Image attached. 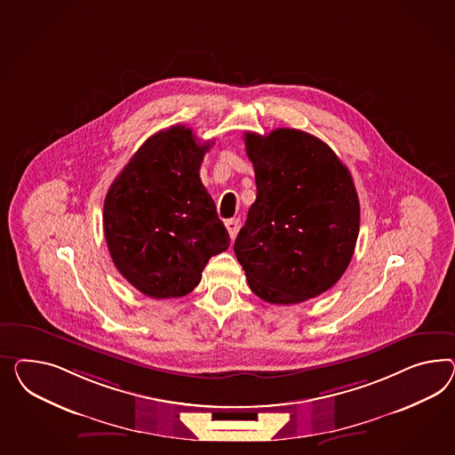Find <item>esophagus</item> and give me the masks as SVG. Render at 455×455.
<instances>
[{"mask_svg": "<svg viewBox=\"0 0 455 455\" xmlns=\"http://www.w3.org/2000/svg\"><path fill=\"white\" fill-rule=\"evenodd\" d=\"M225 227H227L230 236L235 238V235L238 232V227H240V220H238V219H230V220L225 221Z\"/></svg>", "mask_w": 455, "mask_h": 455, "instance_id": "1", "label": "esophagus"}]
</instances>
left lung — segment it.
Returning a JSON list of instances; mask_svg holds the SVG:
<instances>
[{
	"label": "left lung",
	"instance_id": "left-lung-1",
	"mask_svg": "<svg viewBox=\"0 0 455 455\" xmlns=\"http://www.w3.org/2000/svg\"><path fill=\"white\" fill-rule=\"evenodd\" d=\"M257 200L235 240L248 286L273 305L328 291L353 259L359 200L353 177L328 144L298 129L246 132Z\"/></svg>",
	"mask_w": 455,
	"mask_h": 455
}]
</instances>
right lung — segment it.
<instances>
[{
	"mask_svg": "<svg viewBox=\"0 0 455 455\" xmlns=\"http://www.w3.org/2000/svg\"><path fill=\"white\" fill-rule=\"evenodd\" d=\"M212 144L172 125L148 137L109 187L108 248L116 268L146 296L190 293L209 259L230 246L198 172Z\"/></svg>",
	"mask_w": 455,
	"mask_h": 455,
	"instance_id": "right-lung-1",
	"label": "right lung"
}]
</instances>
